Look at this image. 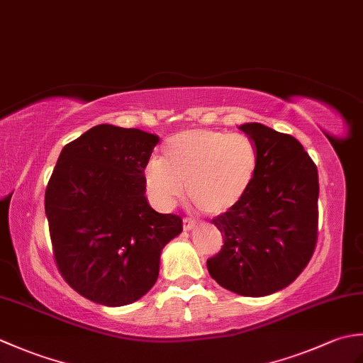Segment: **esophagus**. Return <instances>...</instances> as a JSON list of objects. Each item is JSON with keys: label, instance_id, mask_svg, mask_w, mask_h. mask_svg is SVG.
Returning a JSON list of instances; mask_svg holds the SVG:
<instances>
[{"label": "esophagus", "instance_id": "1", "mask_svg": "<svg viewBox=\"0 0 363 363\" xmlns=\"http://www.w3.org/2000/svg\"><path fill=\"white\" fill-rule=\"evenodd\" d=\"M196 225H195V221H191L190 218H182V228H184V230H190V229H194Z\"/></svg>", "mask_w": 363, "mask_h": 363}]
</instances>
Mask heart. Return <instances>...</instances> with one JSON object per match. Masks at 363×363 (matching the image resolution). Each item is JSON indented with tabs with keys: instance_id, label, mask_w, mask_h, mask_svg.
Instances as JSON below:
<instances>
[{
	"instance_id": "1",
	"label": "heart",
	"mask_w": 363,
	"mask_h": 363,
	"mask_svg": "<svg viewBox=\"0 0 363 363\" xmlns=\"http://www.w3.org/2000/svg\"><path fill=\"white\" fill-rule=\"evenodd\" d=\"M256 168V146L246 135L189 129L168 138L160 159H150L143 184L160 209H172L187 184L191 201L206 213L218 215L245 196Z\"/></svg>"
}]
</instances>
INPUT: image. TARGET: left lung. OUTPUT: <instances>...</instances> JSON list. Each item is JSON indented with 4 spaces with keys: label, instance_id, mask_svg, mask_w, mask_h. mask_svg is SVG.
I'll list each match as a JSON object with an SVG mask.
<instances>
[{
    "label": "left lung",
    "instance_id": "obj_1",
    "mask_svg": "<svg viewBox=\"0 0 363 363\" xmlns=\"http://www.w3.org/2000/svg\"><path fill=\"white\" fill-rule=\"evenodd\" d=\"M240 129L256 146V174L240 201L212 218L225 245L207 269L237 295L265 296L295 281L315 251L318 172L295 137L260 123Z\"/></svg>",
    "mask_w": 363,
    "mask_h": 363
}]
</instances>
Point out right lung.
I'll return each instance as SVG.
<instances>
[{"mask_svg": "<svg viewBox=\"0 0 363 363\" xmlns=\"http://www.w3.org/2000/svg\"><path fill=\"white\" fill-rule=\"evenodd\" d=\"M159 137L98 125L67 143L45 191L54 262L96 304L134 303L157 281L160 252L182 230L146 201L143 172Z\"/></svg>", "mask_w": 363, "mask_h": 363, "instance_id": "right-lung-1", "label": "right lung"}]
</instances>
